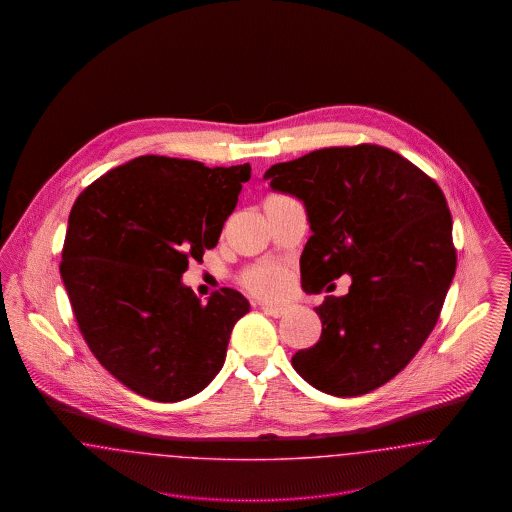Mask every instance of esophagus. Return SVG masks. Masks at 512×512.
<instances>
[{
  "mask_svg": "<svg viewBox=\"0 0 512 512\" xmlns=\"http://www.w3.org/2000/svg\"><path fill=\"white\" fill-rule=\"evenodd\" d=\"M261 309H263L267 315H270V317L280 318L284 317L286 313H290L292 307H290V305H268V303H263Z\"/></svg>",
  "mask_w": 512,
  "mask_h": 512,
  "instance_id": "1",
  "label": "esophagus"
}]
</instances>
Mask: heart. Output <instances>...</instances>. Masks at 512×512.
Masks as SVG:
<instances>
[{
	"mask_svg": "<svg viewBox=\"0 0 512 512\" xmlns=\"http://www.w3.org/2000/svg\"><path fill=\"white\" fill-rule=\"evenodd\" d=\"M242 284L255 295L278 297L290 286V272L274 265L249 268L242 276Z\"/></svg>",
	"mask_w": 512,
	"mask_h": 512,
	"instance_id": "heart-1",
	"label": "heart"
}]
</instances>
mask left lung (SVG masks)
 Instances as JSON below:
<instances>
[{
    "instance_id": "1",
    "label": "left lung",
    "mask_w": 512,
    "mask_h": 512,
    "mask_svg": "<svg viewBox=\"0 0 512 512\" xmlns=\"http://www.w3.org/2000/svg\"><path fill=\"white\" fill-rule=\"evenodd\" d=\"M274 192L303 201L313 236L301 288L349 293L315 307L320 340L292 357L313 388L355 397L390 382L438 322L457 253L438 184L388 147H324L265 172Z\"/></svg>"
}]
</instances>
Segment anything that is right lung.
I'll use <instances>...</instances> for the list:
<instances>
[{"mask_svg":"<svg viewBox=\"0 0 512 512\" xmlns=\"http://www.w3.org/2000/svg\"><path fill=\"white\" fill-rule=\"evenodd\" d=\"M249 178V163L142 155L76 197L61 278L90 351L128 390L176 403L219 374L249 301L222 288L201 303L182 274L217 245Z\"/></svg>","mask_w":512,"mask_h":512,"instance_id":"1","label":"right lung"}]
</instances>
